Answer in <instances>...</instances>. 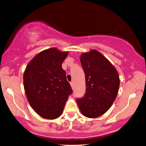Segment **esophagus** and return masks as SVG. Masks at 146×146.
Listing matches in <instances>:
<instances>
[{
    "mask_svg": "<svg viewBox=\"0 0 146 146\" xmlns=\"http://www.w3.org/2000/svg\"><path fill=\"white\" fill-rule=\"evenodd\" d=\"M70 84H71L72 88H73V86H74V83H73V82H70Z\"/></svg>",
    "mask_w": 146,
    "mask_h": 146,
    "instance_id": "34e87169",
    "label": "esophagus"
}]
</instances>
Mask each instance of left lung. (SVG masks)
<instances>
[{"mask_svg":"<svg viewBox=\"0 0 146 146\" xmlns=\"http://www.w3.org/2000/svg\"><path fill=\"white\" fill-rule=\"evenodd\" d=\"M80 61L85 73L86 92L77 100L85 117L97 118L112 106L119 92V73L109 60L98 51L83 53Z\"/></svg>","mask_w":146,"mask_h":146,"instance_id":"8db88e82","label":"left lung"}]
</instances>
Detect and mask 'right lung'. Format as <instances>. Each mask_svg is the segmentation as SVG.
I'll list each match as a JSON object with an SVG mask.
<instances>
[{"mask_svg":"<svg viewBox=\"0 0 146 146\" xmlns=\"http://www.w3.org/2000/svg\"><path fill=\"white\" fill-rule=\"evenodd\" d=\"M68 52L56 48L36 55L27 65L23 86L27 100L37 114L46 119L59 117L68 97L73 92L62 69Z\"/></svg>","mask_w":146,"mask_h":146,"instance_id":"obj_1","label":"right lung"}]
</instances>
